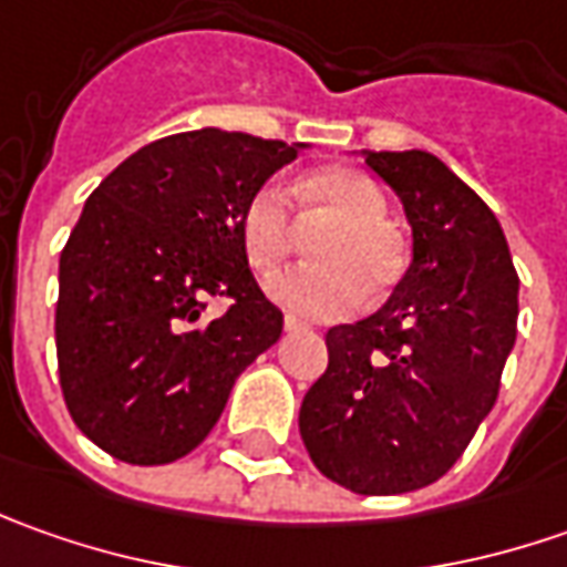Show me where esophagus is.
<instances>
[{"instance_id": "1", "label": "esophagus", "mask_w": 567, "mask_h": 567, "mask_svg": "<svg viewBox=\"0 0 567 567\" xmlns=\"http://www.w3.org/2000/svg\"><path fill=\"white\" fill-rule=\"evenodd\" d=\"M299 328H302V321H299V318L284 316V331H287V334H293V331H299Z\"/></svg>"}]
</instances>
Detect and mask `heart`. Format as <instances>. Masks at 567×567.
Masks as SVG:
<instances>
[{"label":"heart","mask_w":567,"mask_h":567,"mask_svg":"<svg viewBox=\"0 0 567 567\" xmlns=\"http://www.w3.org/2000/svg\"><path fill=\"white\" fill-rule=\"evenodd\" d=\"M388 202L379 183L357 166H321L296 186L299 227H324L312 239L316 268L271 280L268 293L290 316L331 321L357 312L365 293L388 296L406 268L398 233L384 224ZM296 227L284 188L265 183L239 210V246L258 277L277 274L293 251Z\"/></svg>","instance_id":"b5f03b06"}]
</instances>
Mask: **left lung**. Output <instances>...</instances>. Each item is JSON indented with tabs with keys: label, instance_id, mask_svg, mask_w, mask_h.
<instances>
[{
	"label": "left lung",
	"instance_id": "left-lung-1",
	"mask_svg": "<svg viewBox=\"0 0 567 567\" xmlns=\"http://www.w3.org/2000/svg\"><path fill=\"white\" fill-rule=\"evenodd\" d=\"M413 227V261L375 316L328 331L299 435L328 480L401 495L445 476L498 398L517 271L489 205L425 151H362Z\"/></svg>",
	"mask_w": 567,
	"mask_h": 567
}]
</instances>
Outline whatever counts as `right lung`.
Masks as SVG:
<instances>
[{"instance_id": "right-lung-1", "label": "right lung", "mask_w": 567, "mask_h": 567, "mask_svg": "<svg viewBox=\"0 0 567 567\" xmlns=\"http://www.w3.org/2000/svg\"><path fill=\"white\" fill-rule=\"evenodd\" d=\"M302 147L179 132L144 144L84 202L59 255V384L78 429L116 461L186 457L280 338L284 316L239 246V210ZM207 295L230 299L214 322Z\"/></svg>"}]
</instances>
